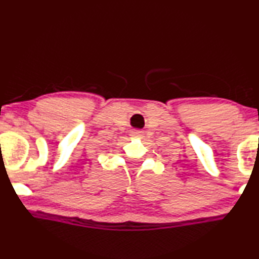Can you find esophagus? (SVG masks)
Returning <instances> with one entry per match:
<instances>
[{
	"label": "esophagus",
	"instance_id": "1",
	"mask_svg": "<svg viewBox=\"0 0 259 259\" xmlns=\"http://www.w3.org/2000/svg\"><path fill=\"white\" fill-rule=\"evenodd\" d=\"M130 136H131V137H134V138H142V137H144V133L142 130L134 129V130H131Z\"/></svg>",
	"mask_w": 259,
	"mask_h": 259
}]
</instances>
